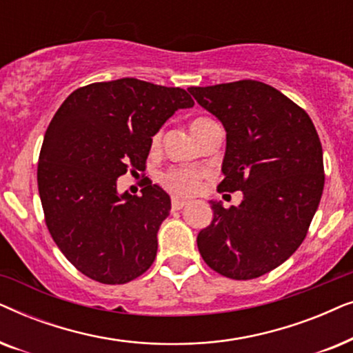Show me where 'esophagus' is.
Masks as SVG:
<instances>
[{
  "instance_id": "34e87169",
  "label": "esophagus",
  "mask_w": 353,
  "mask_h": 353,
  "mask_svg": "<svg viewBox=\"0 0 353 353\" xmlns=\"http://www.w3.org/2000/svg\"><path fill=\"white\" fill-rule=\"evenodd\" d=\"M188 205V201H183V199H178V197H173L172 199V207L175 210H180L183 207Z\"/></svg>"
}]
</instances>
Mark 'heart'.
Instances as JSON below:
<instances>
[{"instance_id":"b5f03b06","label":"heart","mask_w":353,"mask_h":353,"mask_svg":"<svg viewBox=\"0 0 353 353\" xmlns=\"http://www.w3.org/2000/svg\"><path fill=\"white\" fill-rule=\"evenodd\" d=\"M199 120H204V119H197L192 123L199 122ZM201 175L202 173L199 170H196V168L178 167V168H170V170L163 173L161 176V181L162 185L165 186L167 190H170L172 192L188 196V194H192V192L197 190Z\"/></svg>"}]
</instances>
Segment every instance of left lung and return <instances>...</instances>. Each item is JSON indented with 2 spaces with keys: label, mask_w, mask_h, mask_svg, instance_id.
<instances>
[{
  "label": "left lung",
  "mask_w": 353,
  "mask_h": 353,
  "mask_svg": "<svg viewBox=\"0 0 353 353\" xmlns=\"http://www.w3.org/2000/svg\"><path fill=\"white\" fill-rule=\"evenodd\" d=\"M188 91L226 132L219 191H243L238 207L210 201L214 220L199 231L197 248L226 278H259L296 252L320 204L325 172L315 125L281 91L257 80Z\"/></svg>",
  "instance_id": "left-lung-1"
}]
</instances>
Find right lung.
Wrapping results in <instances>:
<instances>
[{"mask_svg": "<svg viewBox=\"0 0 353 353\" xmlns=\"http://www.w3.org/2000/svg\"><path fill=\"white\" fill-rule=\"evenodd\" d=\"M192 105L185 90L127 77L75 90L57 109L43 139L38 191L52 239L88 278L125 284L152 265L170 196L152 183L141 196L119 192L117 178L143 170L154 134Z\"/></svg>", "mask_w": 353, "mask_h": 353, "instance_id": "add662e5", "label": "right lung"}]
</instances>
